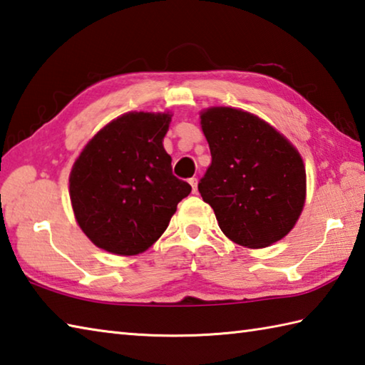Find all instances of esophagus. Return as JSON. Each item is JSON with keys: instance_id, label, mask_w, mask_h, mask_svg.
<instances>
[{"instance_id": "1", "label": "esophagus", "mask_w": 365, "mask_h": 365, "mask_svg": "<svg viewBox=\"0 0 365 365\" xmlns=\"http://www.w3.org/2000/svg\"><path fill=\"white\" fill-rule=\"evenodd\" d=\"M188 183L191 185V190H192V192H195V195H196V191H197V180H196V178H195V177L190 178Z\"/></svg>"}]
</instances>
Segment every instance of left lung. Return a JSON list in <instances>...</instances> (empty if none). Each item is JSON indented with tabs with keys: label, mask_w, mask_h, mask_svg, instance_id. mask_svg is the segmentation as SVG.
Wrapping results in <instances>:
<instances>
[{
	"label": "left lung",
	"mask_w": 365,
	"mask_h": 365,
	"mask_svg": "<svg viewBox=\"0 0 365 365\" xmlns=\"http://www.w3.org/2000/svg\"><path fill=\"white\" fill-rule=\"evenodd\" d=\"M212 164L197 185L234 244L266 248L296 226L307 197L299 150L255 113L213 106L199 113Z\"/></svg>",
	"instance_id": "1"
}]
</instances>
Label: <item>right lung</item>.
I'll return each instance as SVG.
<instances>
[{"label":"right lung","instance_id":"obj_1","mask_svg":"<svg viewBox=\"0 0 365 365\" xmlns=\"http://www.w3.org/2000/svg\"><path fill=\"white\" fill-rule=\"evenodd\" d=\"M173 113L126 112L87 142L69 174L77 225L98 248L144 253L166 231L191 187L173 175L164 150Z\"/></svg>","mask_w":365,"mask_h":365}]
</instances>
